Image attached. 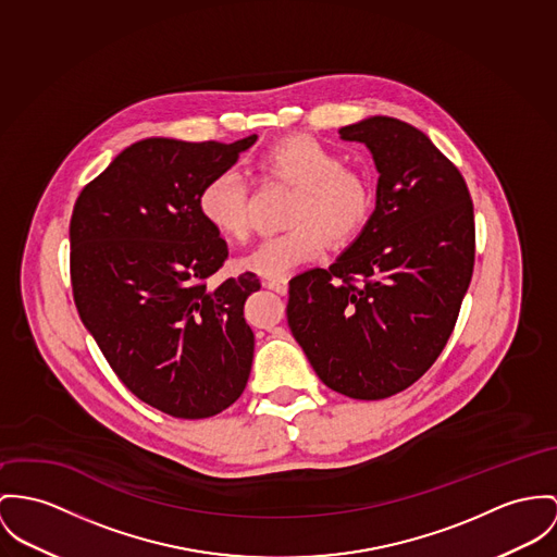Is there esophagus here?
Returning a JSON list of instances; mask_svg holds the SVG:
<instances>
[{
  "mask_svg": "<svg viewBox=\"0 0 557 557\" xmlns=\"http://www.w3.org/2000/svg\"><path fill=\"white\" fill-rule=\"evenodd\" d=\"M264 286L271 288L277 295H286L288 293V280L286 277H271V280L264 282Z\"/></svg>",
  "mask_w": 557,
  "mask_h": 557,
  "instance_id": "obj_1",
  "label": "esophagus"
}]
</instances>
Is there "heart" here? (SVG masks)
Instances as JSON below:
<instances>
[{
	"label": "heart",
	"instance_id": "heart-1",
	"mask_svg": "<svg viewBox=\"0 0 557 557\" xmlns=\"http://www.w3.org/2000/svg\"><path fill=\"white\" fill-rule=\"evenodd\" d=\"M262 182H286L297 188L284 233L267 237L242 267L264 277H284L302 262L322 255L324 242L342 246L354 239L375 206L373 182L345 165L342 152L309 135H290L271 144L257 161ZM201 218L218 235L246 242L250 235V188L233 170L218 172L197 197Z\"/></svg>",
	"mask_w": 557,
	"mask_h": 557
}]
</instances>
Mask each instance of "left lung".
<instances>
[{
	"instance_id": "left-lung-1",
	"label": "left lung",
	"mask_w": 557,
	"mask_h": 557,
	"mask_svg": "<svg viewBox=\"0 0 557 557\" xmlns=\"http://www.w3.org/2000/svg\"><path fill=\"white\" fill-rule=\"evenodd\" d=\"M342 137L373 152L377 206L337 262L290 280L286 313L324 384L382 400L416 384L454 333L474 267L471 193L409 123L373 116Z\"/></svg>"
}]
</instances>
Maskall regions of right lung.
<instances>
[{
  "label": "right lung",
  "mask_w": 557,
  "mask_h": 557,
  "mask_svg": "<svg viewBox=\"0 0 557 557\" xmlns=\"http://www.w3.org/2000/svg\"><path fill=\"white\" fill-rule=\"evenodd\" d=\"M257 135L233 144L141 139L83 188L70 220V277L81 320L112 371L146 405L203 420L246 389L255 333L246 271L212 286L226 242L197 197Z\"/></svg>",
  "instance_id": "add662e5"
}]
</instances>
